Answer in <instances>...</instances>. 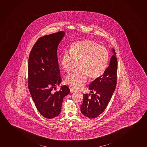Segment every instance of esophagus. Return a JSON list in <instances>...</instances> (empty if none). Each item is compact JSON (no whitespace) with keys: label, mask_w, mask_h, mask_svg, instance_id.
I'll return each mask as SVG.
<instances>
[{"label":"esophagus","mask_w":147,"mask_h":147,"mask_svg":"<svg viewBox=\"0 0 147 147\" xmlns=\"http://www.w3.org/2000/svg\"><path fill=\"white\" fill-rule=\"evenodd\" d=\"M70 92L71 93H73V92H75L76 90H74V89H73L72 88H70Z\"/></svg>","instance_id":"obj_1"}]
</instances>
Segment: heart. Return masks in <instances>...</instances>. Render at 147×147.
<instances>
[{
    "instance_id": "obj_1",
    "label": "heart",
    "mask_w": 147,
    "mask_h": 147,
    "mask_svg": "<svg viewBox=\"0 0 147 147\" xmlns=\"http://www.w3.org/2000/svg\"><path fill=\"white\" fill-rule=\"evenodd\" d=\"M109 55L107 49L92 39L77 41L70 45L69 53L64 52L60 60L63 70L69 73L77 63L80 70L67 76L66 82L71 87L79 88L90 80H95L104 74L108 65Z\"/></svg>"
}]
</instances>
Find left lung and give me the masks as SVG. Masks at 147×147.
Wrapping results in <instances>:
<instances>
[{
  "mask_svg": "<svg viewBox=\"0 0 147 147\" xmlns=\"http://www.w3.org/2000/svg\"><path fill=\"white\" fill-rule=\"evenodd\" d=\"M113 51L114 54L104 74L89 85L91 96L90 94H83L80 109L82 114L88 118L97 117L105 111L116 87L117 60L114 49Z\"/></svg>",
  "mask_w": 147,
  "mask_h": 147,
  "instance_id": "obj_1",
  "label": "left lung"
}]
</instances>
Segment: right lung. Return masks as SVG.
Returning a JSON list of instances; mask_svg holds the SVG:
<instances>
[{"label": "right lung", "mask_w": 147, "mask_h": 147, "mask_svg": "<svg viewBox=\"0 0 147 147\" xmlns=\"http://www.w3.org/2000/svg\"><path fill=\"white\" fill-rule=\"evenodd\" d=\"M65 34L60 31L40 37L29 57L28 88L36 108L47 119L60 114L63 98L70 92L66 85L54 92L62 81L57 49Z\"/></svg>", "instance_id": "right-lung-1"}]
</instances>
